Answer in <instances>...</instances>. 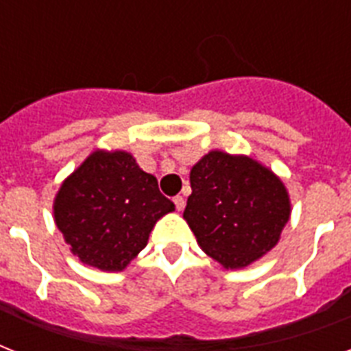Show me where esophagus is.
<instances>
[{"instance_id": "34e87169", "label": "esophagus", "mask_w": 351, "mask_h": 351, "mask_svg": "<svg viewBox=\"0 0 351 351\" xmlns=\"http://www.w3.org/2000/svg\"><path fill=\"white\" fill-rule=\"evenodd\" d=\"M173 202H175V208L178 209V211H182V209H184V204H186V200H184V197H180V195H178V197L173 198Z\"/></svg>"}]
</instances>
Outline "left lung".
<instances>
[{
  "label": "left lung",
  "mask_w": 351,
  "mask_h": 351,
  "mask_svg": "<svg viewBox=\"0 0 351 351\" xmlns=\"http://www.w3.org/2000/svg\"><path fill=\"white\" fill-rule=\"evenodd\" d=\"M184 219L209 256L244 267L277 244L289 219L286 187L247 156L211 151L191 169Z\"/></svg>",
  "instance_id": "8db88e82"
}]
</instances>
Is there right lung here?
Segmentation results:
<instances>
[{
    "label": "right lung",
    "mask_w": 351,
    "mask_h": 351,
    "mask_svg": "<svg viewBox=\"0 0 351 351\" xmlns=\"http://www.w3.org/2000/svg\"><path fill=\"white\" fill-rule=\"evenodd\" d=\"M173 209L131 154L96 151L62 184L54 220L84 264L121 271L147 245L156 220Z\"/></svg>",
    "instance_id": "add662e5"
}]
</instances>
